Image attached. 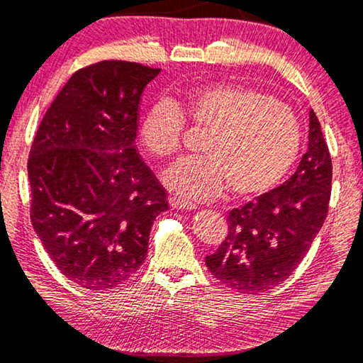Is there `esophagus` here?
Here are the masks:
<instances>
[{
	"mask_svg": "<svg viewBox=\"0 0 363 363\" xmlns=\"http://www.w3.org/2000/svg\"><path fill=\"white\" fill-rule=\"evenodd\" d=\"M170 206L177 211H194L196 209L194 203H191V201H188V199H183V198H172Z\"/></svg>",
	"mask_w": 363,
	"mask_h": 363,
	"instance_id": "obj_1",
	"label": "esophagus"
}]
</instances>
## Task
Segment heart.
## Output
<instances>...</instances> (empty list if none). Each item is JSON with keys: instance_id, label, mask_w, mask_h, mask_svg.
<instances>
[{"instance_id": "1", "label": "heart", "mask_w": 363, "mask_h": 363, "mask_svg": "<svg viewBox=\"0 0 363 363\" xmlns=\"http://www.w3.org/2000/svg\"><path fill=\"white\" fill-rule=\"evenodd\" d=\"M185 121L207 130L201 151L165 174V185L189 199L207 201L231 186L241 198L269 193L298 159L301 123L286 103L240 83L191 88L178 101L160 99L143 118L140 136L152 156L167 159L182 147Z\"/></svg>"}]
</instances>
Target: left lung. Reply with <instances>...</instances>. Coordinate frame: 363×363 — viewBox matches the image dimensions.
Listing matches in <instances>:
<instances>
[{
    "label": "left lung",
    "instance_id": "left-lung-1",
    "mask_svg": "<svg viewBox=\"0 0 363 363\" xmlns=\"http://www.w3.org/2000/svg\"><path fill=\"white\" fill-rule=\"evenodd\" d=\"M331 157L322 127L308 112V147L293 177L228 213V235L207 255V269L236 293H265L306 257L328 213Z\"/></svg>",
    "mask_w": 363,
    "mask_h": 363
}]
</instances>
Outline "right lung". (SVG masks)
Returning a JSON list of instances; mask_svg holds the SVG:
<instances>
[{"label": "right lung", "mask_w": 363, "mask_h": 363, "mask_svg": "<svg viewBox=\"0 0 363 363\" xmlns=\"http://www.w3.org/2000/svg\"><path fill=\"white\" fill-rule=\"evenodd\" d=\"M160 69L101 61L70 77L35 135L28 157L30 217L70 281L118 286L145 262L165 189L135 147L145 86Z\"/></svg>", "instance_id": "1"}]
</instances>
